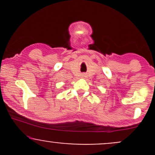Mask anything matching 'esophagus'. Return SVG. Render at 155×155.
<instances>
[{"mask_svg":"<svg viewBox=\"0 0 155 155\" xmlns=\"http://www.w3.org/2000/svg\"><path fill=\"white\" fill-rule=\"evenodd\" d=\"M85 77H86V75L84 74V73L83 74H82V78H85Z\"/></svg>","mask_w":155,"mask_h":155,"instance_id":"obj_1","label":"esophagus"}]
</instances>
